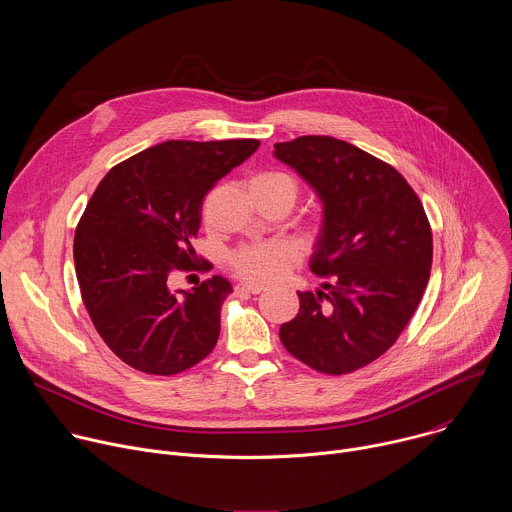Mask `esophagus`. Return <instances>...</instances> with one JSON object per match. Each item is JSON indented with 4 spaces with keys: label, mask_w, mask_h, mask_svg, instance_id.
Returning a JSON list of instances; mask_svg holds the SVG:
<instances>
[{
    "label": "esophagus",
    "mask_w": 512,
    "mask_h": 512,
    "mask_svg": "<svg viewBox=\"0 0 512 512\" xmlns=\"http://www.w3.org/2000/svg\"><path fill=\"white\" fill-rule=\"evenodd\" d=\"M237 289H239V291H249V294H261V291H263L265 287L259 285V283H251V281H241V283L237 285Z\"/></svg>",
    "instance_id": "34e87169"
}]
</instances>
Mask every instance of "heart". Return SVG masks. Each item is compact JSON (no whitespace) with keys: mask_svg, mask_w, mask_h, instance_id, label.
<instances>
[{"mask_svg":"<svg viewBox=\"0 0 512 512\" xmlns=\"http://www.w3.org/2000/svg\"><path fill=\"white\" fill-rule=\"evenodd\" d=\"M251 184H263V186H281L294 192H298L296 180L283 174V172H263L251 180ZM285 261V251L277 243H259V245H247L233 253L231 263L233 267L249 277V279H271L275 277Z\"/></svg>","mask_w":512,"mask_h":512,"instance_id":"b5f03b06","label":"heart"}]
</instances>
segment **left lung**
Instances as JSON below:
<instances>
[{"mask_svg":"<svg viewBox=\"0 0 512 512\" xmlns=\"http://www.w3.org/2000/svg\"><path fill=\"white\" fill-rule=\"evenodd\" d=\"M273 148L322 202L310 269L326 277L316 294L298 291L300 312L279 338L320 373H352L387 352L417 310L433 257L425 210L395 168L352 143L304 135Z\"/></svg>","mask_w":512,"mask_h":512,"instance_id":"obj_1","label":"left lung"}]
</instances>
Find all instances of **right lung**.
<instances>
[{
    "label": "right lung",
    "instance_id": "1",
    "mask_svg": "<svg viewBox=\"0 0 512 512\" xmlns=\"http://www.w3.org/2000/svg\"><path fill=\"white\" fill-rule=\"evenodd\" d=\"M259 145L164 141L111 168L91 196L75 233L77 277L97 332L129 367L168 377L214 348L231 283L212 275L170 291L168 277L196 257L204 194Z\"/></svg>",
    "mask_w": 512,
    "mask_h": 512
}]
</instances>
